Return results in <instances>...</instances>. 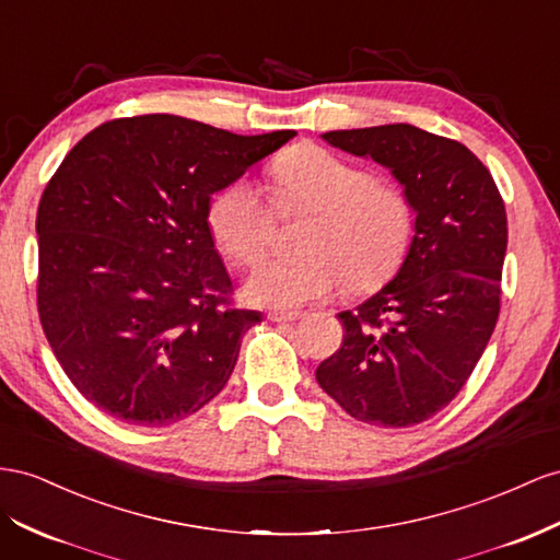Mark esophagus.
Returning <instances> with one entry per match:
<instances>
[{
    "label": "esophagus",
    "instance_id": "obj_1",
    "mask_svg": "<svg viewBox=\"0 0 560 560\" xmlns=\"http://www.w3.org/2000/svg\"><path fill=\"white\" fill-rule=\"evenodd\" d=\"M296 317H299V313H282V311H270V313H268V320H270V323H280V325L294 323Z\"/></svg>",
    "mask_w": 560,
    "mask_h": 560
}]
</instances>
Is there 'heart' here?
Returning a JSON list of instances; mask_svg holds the SVG:
<instances>
[{
	"instance_id": "1",
	"label": "heart",
	"mask_w": 560,
	"mask_h": 560,
	"mask_svg": "<svg viewBox=\"0 0 560 560\" xmlns=\"http://www.w3.org/2000/svg\"><path fill=\"white\" fill-rule=\"evenodd\" d=\"M278 214H308L294 259L266 261L245 284L249 304L294 311L335 294L372 292L402 266L415 233V207L393 184L329 150L301 143L268 170ZM209 233L225 259L254 266L273 240V211L249 180L223 186L207 209Z\"/></svg>"
}]
</instances>
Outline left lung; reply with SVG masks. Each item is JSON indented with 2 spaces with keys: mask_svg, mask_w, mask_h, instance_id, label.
I'll return each mask as SVG.
<instances>
[{
  "mask_svg": "<svg viewBox=\"0 0 560 560\" xmlns=\"http://www.w3.org/2000/svg\"><path fill=\"white\" fill-rule=\"evenodd\" d=\"M323 141L393 174L415 207V235L393 280L339 313L343 343L315 380L365 424H421L462 390L497 325L502 195L471 150L415 125L339 129Z\"/></svg>",
  "mask_w": 560,
  "mask_h": 560,
  "instance_id": "left-lung-1",
  "label": "left lung"
}]
</instances>
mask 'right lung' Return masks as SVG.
Returning a JSON list of instances; mask_svg holds the SVG:
<instances>
[{
    "instance_id": "right-lung-1",
    "label": "right lung",
    "mask_w": 560,
    "mask_h": 560,
    "mask_svg": "<svg viewBox=\"0 0 560 560\" xmlns=\"http://www.w3.org/2000/svg\"><path fill=\"white\" fill-rule=\"evenodd\" d=\"M294 136L141 115L89 131L60 162L37 209V308L60 368L98 410L170 427L219 396L261 313L229 304L207 209Z\"/></svg>"
}]
</instances>
